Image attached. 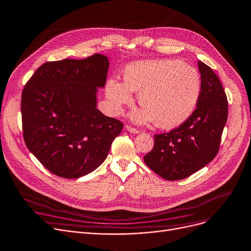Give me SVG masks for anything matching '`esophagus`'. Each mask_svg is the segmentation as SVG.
<instances>
[{"mask_svg":"<svg viewBox=\"0 0 251 251\" xmlns=\"http://www.w3.org/2000/svg\"><path fill=\"white\" fill-rule=\"evenodd\" d=\"M126 129L127 132H129V133H132V134H139V131L137 128H135V127H132V126H126Z\"/></svg>","mask_w":251,"mask_h":251,"instance_id":"obj_1","label":"esophagus"}]
</instances>
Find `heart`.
<instances>
[{
    "mask_svg": "<svg viewBox=\"0 0 251 251\" xmlns=\"http://www.w3.org/2000/svg\"><path fill=\"white\" fill-rule=\"evenodd\" d=\"M124 80L111 78L106 83V96L115 113L133 100L138 92L142 106L132 114L136 123L154 124L172 128L192 116L202 91L201 76L197 70L179 59L163 58L129 64Z\"/></svg>",
    "mask_w": 251,
    "mask_h": 251,
    "instance_id": "heart-1",
    "label": "heart"
}]
</instances>
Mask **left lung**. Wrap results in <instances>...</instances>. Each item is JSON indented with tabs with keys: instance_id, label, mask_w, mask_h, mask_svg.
<instances>
[{
	"instance_id": "1",
	"label": "left lung",
	"mask_w": 251,
	"mask_h": 251,
	"mask_svg": "<svg viewBox=\"0 0 251 251\" xmlns=\"http://www.w3.org/2000/svg\"><path fill=\"white\" fill-rule=\"evenodd\" d=\"M202 91L197 109L185 123L154 136L145 164L166 180H181L204 168L216 156L227 119V100L212 69L198 62Z\"/></svg>"
}]
</instances>
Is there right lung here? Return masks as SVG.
<instances>
[{"instance_id": "1", "label": "right lung", "mask_w": 251, "mask_h": 251, "mask_svg": "<svg viewBox=\"0 0 251 251\" xmlns=\"http://www.w3.org/2000/svg\"><path fill=\"white\" fill-rule=\"evenodd\" d=\"M109 59L94 54L39 67L22 95L24 138L52 174L76 179L106 159L124 124L97 108L98 88L106 83Z\"/></svg>"}]
</instances>
